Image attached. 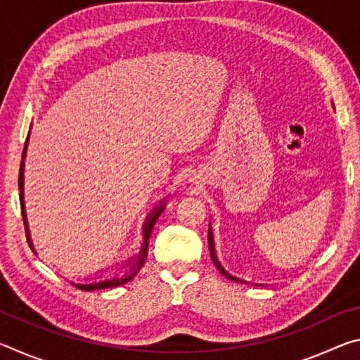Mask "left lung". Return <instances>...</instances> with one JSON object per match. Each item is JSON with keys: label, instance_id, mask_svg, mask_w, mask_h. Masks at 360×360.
Listing matches in <instances>:
<instances>
[{"label": "left lung", "instance_id": "obj_1", "mask_svg": "<svg viewBox=\"0 0 360 360\" xmlns=\"http://www.w3.org/2000/svg\"><path fill=\"white\" fill-rule=\"evenodd\" d=\"M208 246H210V252H211V259H212V262H214V265L217 266V270L221 271L225 278H229V279H231V281H236V283H246L245 279H241V278H236V276H231L229 271H225V270H224V266L221 265V262L217 260V257H216V252H214V238H212V230H211V224H210V230H208ZM257 285H260V284H257Z\"/></svg>", "mask_w": 360, "mask_h": 360}]
</instances>
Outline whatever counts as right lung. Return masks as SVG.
<instances>
[{"label":"right lung","mask_w":360,"mask_h":360,"mask_svg":"<svg viewBox=\"0 0 360 360\" xmlns=\"http://www.w3.org/2000/svg\"><path fill=\"white\" fill-rule=\"evenodd\" d=\"M28 138H30V133L27 136V141H25V148H23L22 152V163H20V174H19V191H20V206H22V217H23V225H25V231H27V240H28V245L30 248L33 249V243L32 238H30V230H28V222H27V214H25V203H23V168H25V157H27V146H28ZM165 210V202H160L158 203L154 210L149 212L148 219H146V222L143 225V235H144V243H143V248L141 251H139L138 259L135 262H130V270L125 273L124 276H114V278H105V279H95V281L89 283V284H76L77 289L81 290H100V289H109V288H117V285H122L125 283H129L130 279L135 278L136 273L139 271V268L143 266L144 260H146V255H148V245H149V236L152 233V229H154L155 221L158 219V216L162 214V211ZM34 251V249H33ZM129 264V262H127Z\"/></svg>","instance_id":"add662e5"}]
</instances>
